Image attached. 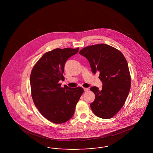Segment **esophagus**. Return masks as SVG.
Listing matches in <instances>:
<instances>
[{
  "label": "esophagus",
  "instance_id": "obj_1",
  "mask_svg": "<svg viewBox=\"0 0 153 153\" xmlns=\"http://www.w3.org/2000/svg\"><path fill=\"white\" fill-rule=\"evenodd\" d=\"M83 90H84V91H88V90H89V88H83Z\"/></svg>",
  "mask_w": 153,
  "mask_h": 153
}]
</instances>
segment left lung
<instances>
[{
	"label": "left lung",
	"mask_w": 153,
	"mask_h": 153,
	"mask_svg": "<svg viewBox=\"0 0 153 153\" xmlns=\"http://www.w3.org/2000/svg\"><path fill=\"white\" fill-rule=\"evenodd\" d=\"M79 54L85 56L91 71L100 72L102 89L90 88L95 94V100L90 104L93 113L103 119H109L123 107L131 88V76L127 62L120 51L105 44L88 46Z\"/></svg>",
	"instance_id": "8db88e82"
}]
</instances>
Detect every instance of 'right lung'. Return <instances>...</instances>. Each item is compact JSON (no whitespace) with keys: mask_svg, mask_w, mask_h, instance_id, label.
I'll return each instance as SVG.
<instances>
[{"mask_svg":"<svg viewBox=\"0 0 153 153\" xmlns=\"http://www.w3.org/2000/svg\"><path fill=\"white\" fill-rule=\"evenodd\" d=\"M76 49L57 48L45 53L33 67L30 85L33 101L37 109L48 120L63 123L74 116L75 107L83 93L82 88H61L64 81L65 63L77 54Z\"/></svg>","mask_w":153,"mask_h":153,"instance_id":"add662e5","label":"right lung"}]
</instances>
